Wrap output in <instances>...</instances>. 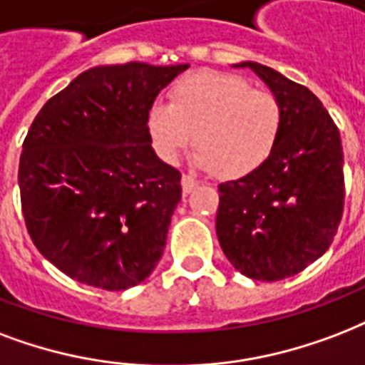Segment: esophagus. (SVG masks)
Masks as SVG:
<instances>
[{"mask_svg":"<svg viewBox=\"0 0 365 365\" xmlns=\"http://www.w3.org/2000/svg\"><path fill=\"white\" fill-rule=\"evenodd\" d=\"M197 185H199V182H197V180H195L193 176H187V174H183V176H182V191H183V195L191 193V191H193V189L197 187Z\"/></svg>","mask_w":365,"mask_h":365,"instance_id":"34e87169","label":"esophagus"}]
</instances>
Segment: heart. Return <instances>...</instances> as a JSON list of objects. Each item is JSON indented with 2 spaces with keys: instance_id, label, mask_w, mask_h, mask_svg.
I'll list each match as a JSON object with an SVG mask.
<instances>
[{
  "instance_id": "heart-1",
  "label": "heart",
  "mask_w": 365,
  "mask_h": 365,
  "mask_svg": "<svg viewBox=\"0 0 365 365\" xmlns=\"http://www.w3.org/2000/svg\"><path fill=\"white\" fill-rule=\"evenodd\" d=\"M282 128V107L269 91L255 90L245 78L197 71L178 80L170 103H153L145 130L153 151L176 164L193 143V164L222 180H239L260 168Z\"/></svg>"
}]
</instances>
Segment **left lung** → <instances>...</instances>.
<instances>
[{"instance_id": "8db88e82", "label": "left lung", "mask_w": 365, "mask_h": 365, "mask_svg": "<svg viewBox=\"0 0 365 365\" xmlns=\"http://www.w3.org/2000/svg\"><path fill=\"white\" fill-rule=\"evenodd\" d=\"M282 107L274 151L249 176L220 183L216 235L232 266L250 279H287L318 260L343 216L341 135L312 91L282 72L243 61Z\"/></svg>"}]
</instances>
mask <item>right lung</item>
Instances as JSON below:
<instances>
[{
  "label": "right lung",
  "mask_w": 365,
  "mask_h": 365,
  "mask_svg": "<svg viewBox=\"0 0 365 365\" xmlns=\"http://www.w3.org/2000/svg\"><path fill=\"white\" fill-rule=\"evenodd\" d=\"M187 68L93 66L32 122L19 164L22 214L38 250L72 279L124 291L163 257L182 174L153 151L145 116Z\"/></svg>",
  "instance_id": "1"
}]
</instances>
